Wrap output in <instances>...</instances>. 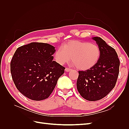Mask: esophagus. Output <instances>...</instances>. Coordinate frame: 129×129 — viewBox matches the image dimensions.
<instances>
[{
    "mask_svg": "<svg viewBox=\"0 0 129 129\" xmlns=\"http://www.w3.org/2000/svg\"><path fill=\"white\" fill-rule=\"evenodd\" d=\"M72 70V69L71 68H66L65 69V71L67 72H70Z\"/></svg>",
    "mask_w": 129,
    "mask_h": 129,
    "instance_id": "34e87169",
    "label": "esophagus"
}]
</instances>
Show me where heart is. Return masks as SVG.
Instances as JSON below:
<instances>
[{
	"label": "heart",
	"instance_id": "obj_1",
	"mask_svg": "<svg viewBox=\"0 0 129 129\" xmlns=\"http://www.w3.org/2000/svg\"><path fill=\"white\" fill-rule=\"evenodd\" d=\"M101 50L96 44L79 40H71L64 43L54 53L57 63L63 65L72 60L76 67L86 71L93 67L99 61Z\"/></svg>",
	"mask_w": 129,
	"mask_h": 129
}]
</instances>
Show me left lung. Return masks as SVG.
I'll list each match as a JSON object with an SVG mask.
<instances>
[{"instance_id": "8db88e82", "label": "left lung", "mask_w": 129, "mask_h": 129, "mask_svg": "<svg viewBox=\"0 0 129 129\" xmlns=\"http://www.w3.org/2000/svg\"><path fill=\"white\" fill-rule=\"evenodd\" d=\"M101 50L97 63L91 68L79 71L77 89L85 100L95 101L106 96L115 86L119 74V60L114 48L100 37H93Z\"/></svg>"}]
</instances>
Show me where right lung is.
<instances>
[{
	"label": "right lung",
	"mask_w": 129,
	"mask_h": 129,
	"mask_svg": "<svg viewBox=\"0 0 129 129\" xmlns=\"http://www.w3.org/2000/svg\"><path fill=\"white\" fill-rule=\"evenodd\" d=\"M54 46L31 42L17 48L11 62L15 87L22 94L34 101L47 99L65 68L53 61Z\"/></svg>",
	"instance_id": "add662e5"
}]
</instances>
